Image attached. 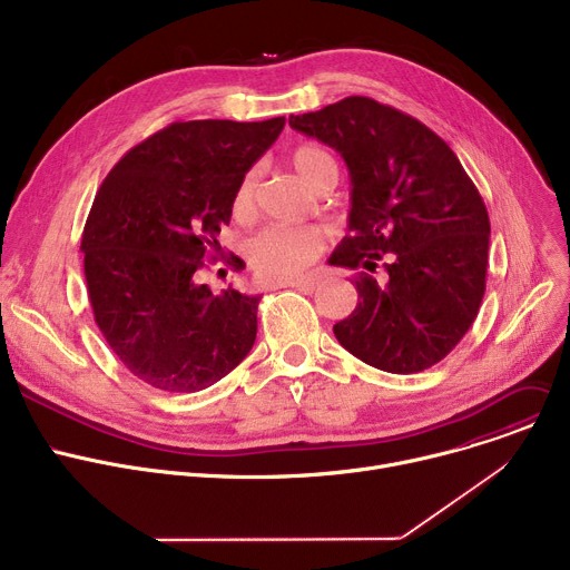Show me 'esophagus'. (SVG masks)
<instances>
[{"instance_id":"obj_1","label":"esophagus","mask_w":570,"mask_h":570,"mask_svg":"<svg viewBox=\"0 0 570 570\" xmlns=\"http://www.w3.org/2000/svg\"><path fill=\"white\" fill-rule=\"evenodd\" d=\"M286 286L299 291V293H314L316 291V279L314 277H305V279H295V282H288Z\"/></svg>"}]
</instances>
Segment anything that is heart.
I'll list each match as a JSON object with an SVG mask.
<instances>
[{
	"instance_id": "heart-1",
	"label": "heart",
	"mask_w": 570,
	"mask_h": 570,
	"mask_svg": "<svg viewBox=\"0 0 570 570\" xmlns=\"http://www.w3.org/2000/svg\"><path fill=\"white\" fill-rule=\"evenodd\" d=\"M291 165L309 187H316L327 174L336 171L332 156L321 146H299L293 150ZM256 169H249L234 195V215L245 219L254 210ZM325 238L318 229H297V226H265L247 240V258L252 268L265 279H293L309 268L323 252Z\"/></svg>"
}]
</instances>
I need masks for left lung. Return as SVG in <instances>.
<instances>
[{"label": "left lung", "mask_w": 570, "mask_h": 570, "mask_svg": "<svg viewBox=\"0 0 570 570\" xmlns=\"http://www.w3.org/2000/svg\"><path fill=\"white\" fill-rule=\"evenodd\" d=\"M348 165V236L330 265L360 271L355 312L334 325L338 344L390 373L444 360L476 318L485 293L490 219L456 154L422 121L366 96L288 119ZM383 264L386 279L372 273Z\"/></svg>", "instance_id": "obj_1"}]
</instances>
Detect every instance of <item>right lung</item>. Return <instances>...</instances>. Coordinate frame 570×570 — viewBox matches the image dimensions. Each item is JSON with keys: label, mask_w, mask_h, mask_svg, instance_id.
Instances as JSON below:
<instances>
[{"label": "right lung", "mask_w": 570, "mask_h": 570, "mask_svg": "<svg viewBox=\"0 0 570 570\" xmlns=\"http://www.w3.org/2000/svg\"><path fill=\"white\" fill-rule=\"evenodd\" d=\"M284 124L176 121L102 180L82 234L87 291L109 348L146 385L202 392L252 351L261 295L213 293L202 271L222 252L240 178Z\"/></svg>", "instance_id": "add662e5"}]
</instances>
